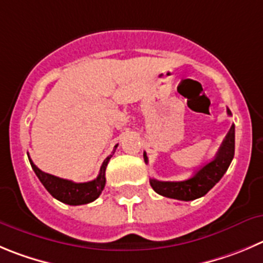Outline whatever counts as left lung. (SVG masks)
<instances>
[{"instance_id":"left-lung-1","label":"left lung","mask_w":263,"mask_h":263,"mask_svg":"<svg viewBox=\"0 0 263 263\" xmlns=\"http://www.w3.org/2000/svg\"><path fill=\"white\" fill-rule=\"evenodd\" d=\"M228 115L231 111L227 109ZM235 154V126L232 124L219 152L213 161L206 163L190 179L183 181H161L151 179V185L158 195L181 201H192L209 192L222 179ZM144 161L148 163V157L144 153Z\"/></svg>"}]
</instances>
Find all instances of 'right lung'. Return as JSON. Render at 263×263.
<instances>
[{
    "label": "right lung",
    "mask_w": 263,
    "mask_h": 263,
    "mask_svg": "<svg viewBox=\"0 0 263 263\" xmlns=\"http://www.w3.org/2000/svg\"><path fill=\"white\" fill-rule=\"evenodd\" d=\"M117 146L118 145H115V149H117ZM110 158H111V156L106 157L101 168H100V174L95 180L87 181V183H73L67 179L58 178V176L41 171L28 156L32 168L37 175L39 180L46 188V191L54 198H57L58 201L67 203V205H84V203H89L95 201L96 198H98V196L101 195V192L104 191L105 183H106L105 171H106V166Z\"/></svg>",
    "instance_id": "add662e5"
}]
</instances>
